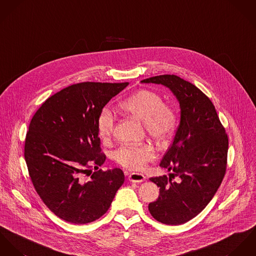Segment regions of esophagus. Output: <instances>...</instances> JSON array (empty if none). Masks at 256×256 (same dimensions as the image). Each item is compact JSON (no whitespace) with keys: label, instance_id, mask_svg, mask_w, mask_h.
<instances>
[{"label":"esophagus","instance_id":"esophagus-1","mask_svg":"<svg viewBox=\"0 0 256 256\" xmlns=\"http://www.w3.org/2000/svg\"><path fill=\"white\" fill-rule=\"evenodd\" d=\"M145 176L140 174V172H132L130 176H128V180L130 182H142L145 180Z\"/></svg>","mask_w":256,"mask_h":256}]
</instances>
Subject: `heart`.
Masks as SVG:
<instances>
[{"mask_svg":"<svg viewBox=\"0 0 256 256\" xmlns=\"http://www.w3.org/2000/svg\"><path fill=\"white\" fill-rule=\"evenodd\" d=\"M120 106L142 120L147 134L158 142L170 138L176 128L178 116L174 109L165 104L156 92L142 89L122 101ZM114 122L112 111L108 109L101 111L97 120V130L102 140H107L112 138ZM154 158L155 151L149 144L124 145L114 153V159L120 165L132 170L144 169Z\"/></svg>","mask_w":256,"mask_h":256,"instance_id":"1","label":"heart"}]
</instances>
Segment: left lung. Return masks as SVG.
<instances>
[{
    "label": "left lung",
    "mask_w": 256,
    "mask_h": 256,
    "mask_svg": "<svg viewBox=\"0 0 256 256\" xmlns=\"http://www.w3.org/2000/svg\"><path fill=\"white\" fill-rule=\"evenodd\" d=\"M142 82L168 87L180 103V126L160 163L172 172L150 178L160 194L148 209L158 222L180 225L198 215L218 190L227 167V134L211 100L192 84L174 74Z\"/></svg>",
    "instance_id": "left-lung-1"
}]
</instances>
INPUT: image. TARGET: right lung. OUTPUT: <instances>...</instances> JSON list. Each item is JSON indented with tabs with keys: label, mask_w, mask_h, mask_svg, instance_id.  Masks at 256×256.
<instances>
[{
	"label": "right lung",
	"mask_w": 256,
	"mask_h": 256,
	"mask_svg": "<svg viewBox=\"0 0 256 256\" xmlns=\"http://www.w3.org/2000/svg\"><path fill=\"white\" fill-rule=\"evenodd\" d=\"M128 86L87 82L68 86L48 98L30 122L24 144L30 178L45 205L66 222L82 225L99 219L124 182L118 168L97 170L106 160L97 120Z\"/></svg>",
	"instance_id": "add662e5"
}]
</instances>
